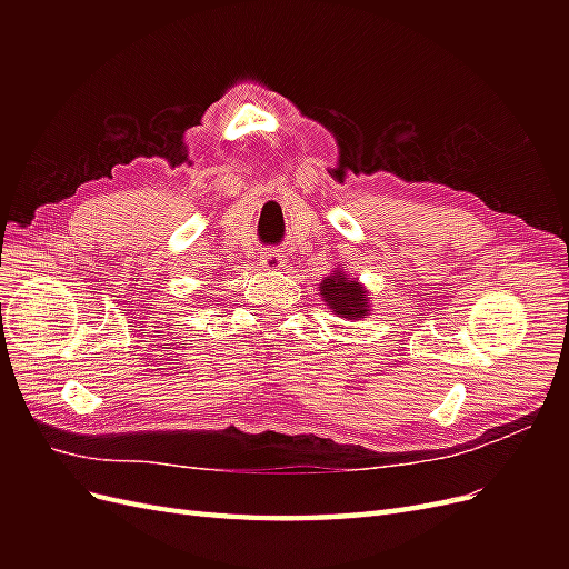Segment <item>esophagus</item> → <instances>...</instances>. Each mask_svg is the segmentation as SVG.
<instances>
[{"label":"esophagus","instance_id":"1","mask_svg":"<svg viewBox=\"0 0 569 569\" xmlns=\"http://www.w3.org/2000/svg\"><path fill=\"white\" fill-rule=\"evenodd\" d=\"M282 263H284V258H282L280 251H274V249H263L261 251V266H263V270H280Z\"/></svg>","mask_w":569,"mask_h":569}]
</instances>
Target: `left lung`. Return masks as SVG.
Returning <instances> with one entry per match:
<instances>
[{
  "label": "left lung",
  "instance_id": "8db88e82",
  "mask_svg": "<svg viewBox=\"0 0 569 569\" xmlns=\"http://www.w3.org/2000/svg\"><path fill=\"white\" fill-rule=\"evenodd\" d=\"M322 291V301L341 318L356 320L360 316L368 313V295L363 291L356 280L347 278L343 272H332L330 278L322 280L320 284Z\"/></svg>",
  "mask_w": 569,
  "mask_h": 569
}]
</instances>
